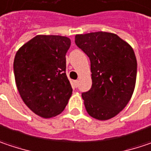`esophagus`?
I'll use <instances>...</instances> for the list:
<instances>
[{
  "label": "esophagus",
  "mask_w": 151,
  "mask_h": 151,
  "mask_svg": "<svg viewBox=\"0 0 151 151\" xmlns=\"http://www.w3.org/2000/svg\"><path fill=\"white\" fill-rule=\"evenodd\" d=\"M73 85H74V87H78V80H74L73 81Z\"/></svg>",
  "instance_id": "esophagus-1"
}]
</instances>
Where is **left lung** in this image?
Returning a JSON list of instances; mask_svg holds the SVG:
<instances>
[{"label": "left lung", "instance_id": "left-lung-1", "mask_svg": "<svg viewBox=\"0 0 151 151\" xmlns=\"http://www.w3.org/2000/svg\"><path fill=\"white\" fill-rule=\"evenodd\" d=\"M75 43L91 60L92 86L82 94L85 109L96 120H109L124 109L134 91V51L116 34L105 31L76 35Z\"/></svg>", "mask_w": 151, "mask_h": 151}]
</instances>
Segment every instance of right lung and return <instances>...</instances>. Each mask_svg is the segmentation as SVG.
Returning a JSON list of instances; mask_svg holds the SVG:
<instances>
[{"label":"right lung","instance_id":"obj_1","mask_svg":"<svg viewBox=\"0 0 151 151\" xmlns=\"http://www.w3.org/2000/svg\"><path fill=\"white\" fill-rule=\"evenodd\" d=\"M67 37L37 35L17 51L15 82L23 102L33 113L48 119L66 108L73 89L66 74Z\"/></svg>","mask_w":151,"mask_h":151}]
</instances>
